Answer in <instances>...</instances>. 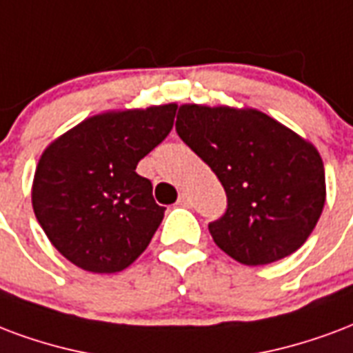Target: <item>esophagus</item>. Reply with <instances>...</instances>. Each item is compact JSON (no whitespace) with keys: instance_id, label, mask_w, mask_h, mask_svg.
Masks as SVG:
<instances>
[{"instance_id":"1","label":"esophagus","mask_w":353,"mask_h":353,"mask_svg":"<svg viewBox=\"0 0 353 353\" xmlns=\"http://www.w3.org/2000/svg\"><path fill=\"white\" fill-rule=\"evenodd\" d=\"M177 203H179V205H190L189 194H187V192H181V194H179V198H177Z\"/></svg>"}]
</instances>
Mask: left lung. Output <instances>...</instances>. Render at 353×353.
I'll use <instances>...</instances> for the list:
<instances>
[{
    "label": "left lung",
    "instance_id": "left-lung-1",
    "mask_svg": "<svg viewBox=\"0 0 353 353\" xmlns=\"http://www.w3.org/2000/svg\"><path fill=\"white\" fill-rule=\"evenodd\" d=\"M176 130L223 183L228 208L210 223L216 247L245 265L296 252L325 203L314 145L254 108L181 104Z\"/></svg>",
    "mask_w": 353,
    "mask_h": 353
}]
</instances>
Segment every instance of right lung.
I'll use <instances>...</instances> for the list:
<instances>
[{
	"mask_svg": "<svg viewBox=\"0 0 353 353\" xmlns=\"http://www.w3.org/2000/svg\"><path fill=\"white\" fill-rule=\"evenodd\" d=\"M177 104L110 110L83 119L39 159L31 203L50 243L91 273L129 268L163 221L137 164L168 137Z\"/></svg>",
	"mask_w": 353,
	"mask_h": 353,
	"instance_id": "right-lung-1",
	"label": "right lung"
}]
</instances>
